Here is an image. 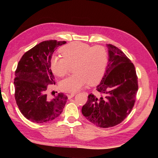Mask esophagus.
Here are the masks:
<instances>
[{
  "instance_id": "obj_1",
  "label": "esophagus",
  "mask_w": 158,
  "mask_h": 158,
  "mask_svg": "<svg viewBox=\"0 0 158 158\" xmlns=\"http://www.w3.org/2000/svg\"><path fill=\"white\" fill-rule=\"evenodd\" d=\"M76 94V93H71V94H67V96H68L69 99H71L72 98H73Z\"/></svg>"
}]
</instances>
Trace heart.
Segmentation results:
<instances>
[{"label": "heart", "mask_w": 158, "mask_h": 158, "mask_svg": "<svg viewBox=\"0 0 158 158\" xmlns=\"http://www.w3.org/2000/svg\"><path fill=\"white\" fill-rule=\"evenodd\" d=\"M63 57H54L51 69L55 75L66 76L70 66H74V74L60 82L64 92H76L88 83L94 84L103 76L108 63V53L102 46L92 47L80 41H74L61 49Z\"/></svg>", "instance_id": "obj_1"}]
</instances>
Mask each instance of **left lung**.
I'll return each instance as SVG.
<instances>
[{"label":"left lung","mask_w":158,"mask_h":158,"mask_svg":"<svg viewBox=\"0 0 158 158\" xmlns=\"http://www.w3.org/2000/svg\"><path fill=\"white\" fill-rule=\"evenodd\" d=\"M109 63L97 86L82 108L83 115L100 128L114 127L124 121L135 106L138 89L135 65L117 47L107 45Z\"/></svg>","instance_id":"obj_1"}]
</instances>
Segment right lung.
Masks as SVG:
<instances>
[{
	"label": "right lung",
	"instance_id": "obj_1",
	"mask_svg": "<svg viewBox=\"0 0 158 158\" xmlns=\"http://www.w3.org/2000/svg\"><path fill=\"white\" fill-rule=\"evenodd\" d=\"M66 41H44L26 51L15 71L14 98L22 114L31 122L44 123L58 117L65 106L67 96L63 93L47 94L49 85L55 84L51 69L54 51Z\"/></svg>",
	"mask_w": 158,
	"mask_h": 158
}]
</instances>
